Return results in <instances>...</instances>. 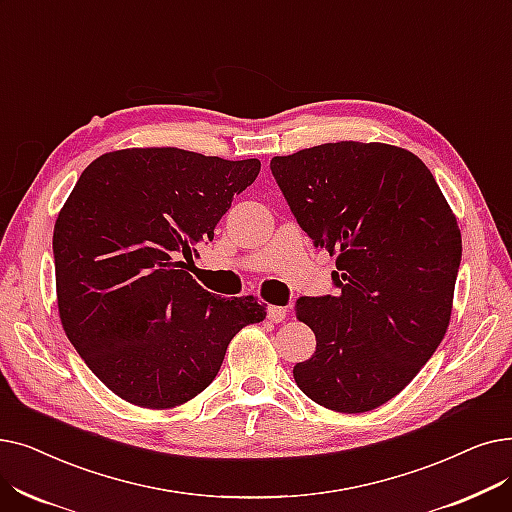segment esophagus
<instances>
[{"mask_svg":"<svg viewBox=\"0 0 512 512\" xmlns=\"http://www.w3.org/2000/svg\"><path fill=\"white\" fill-rule=\"evenodd\" d=\"M268 320L278 324V322H284L286 320V307H280V305H270L268 307Z\"/></svg>","mask_w":512,"mask_h":512,"instance_id":"1","label":"esophagus"}]
</instances>
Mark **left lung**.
Segmentation results:
<instances>
[{"label": "left lung", "mask_w": 512, "mask_h": 512, "mask_svg": "<svg viewBox=\"0 0 512 512\" xmlns=\"http://www.w3.org/2000/svg\"><path fill=\"white\" fill-rule=\"evenodd\" d=\"M272 173L316 249L337 255V297H303L316 351L293 368L316 404H387L429 362L452 318L462 255L456 215L416 154L330 142L274 157Z\"/></svg>", "instance_id": "8db88e82"}]
</instances>
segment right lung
Segmentation results:
<instances>
[{"instance_id": "obj_1", "label": "right lung", "mask_w": 512, "mask_h": 512, "mask_svg": "<svg viewBox=\"0 0 512 512\" xmlns=\"http://www.w3.org/2000/svg\"><path fill=\"white\" fill-rule=\"evenodd\" d=\"M259 159L184 148H123L85 167L54 226L58 314L66 337L125 402L169 410L217 376L236 332L268 311L221 299L186 270Z\"/></svg>"}]
</instances>
